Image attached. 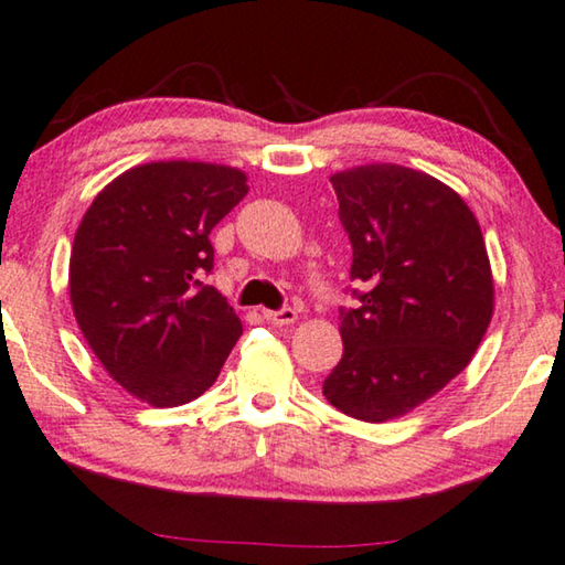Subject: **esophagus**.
<instances>
[{"instance_id":"34e87169","label":"esophagus","mask_w":565,"mask_h":565,"mask_svg":"<svg viewBox=\"0 0 565 565\" xmlns=\"http://www.w3.org/2000/svg\"><path fill=\"white\" fill-rule=\"evenodd\" d=\"M264 319L271 324H294L297 322V311L291 307H281V309H266L264 311Z\"/></svg>"}]
</instances>
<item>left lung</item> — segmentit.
Segmentation results:
<instances>
[{
  "label": "left lung",
  "instance_id": "8db88e82",
  "mask_svg": "<svg viewBox=\"0 0 565 565\" xmlns=\"http://www.w3.org/2000/svg\"><path fill=\"white\" fill-rule=\"evenodd\" d=\"M330 182L360 305L340 307L344 350L322 393L342 414L383 424L469 365L492 319L490 258L475 213L431 174L365 164Z\"/></svg>",
  "mask_w": 565,
  "mask_h": 565
}]
</instances>
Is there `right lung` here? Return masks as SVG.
<instances>
[{
  "label": "right lung",
  "mask_w": 565,
  "mask_h": 565,
  "mask_svg": "<svg viewBox=\"0 0 565 565\" xmlns=\"http://www.w3.org/2000/svg\"><path fill=\"white\" fill-rule=\"evenodd\" d=\"M246 192L233 167L151 162L106 184L78 225L75 319L108 375L151 406L205 393L243 332L205 276L210 231Z\"/></svg>",
  "instance_id": "1"
}]
</instances>
